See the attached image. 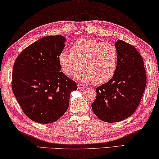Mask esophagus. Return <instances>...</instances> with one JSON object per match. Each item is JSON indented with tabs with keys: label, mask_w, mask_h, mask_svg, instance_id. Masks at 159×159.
Masks as SVG:
<instances>
[{
	"label": "esophagus",
	"mask_w": 159,
	"mask_h": 159,
	"mask_svg": "<svg viewBox=\"0 0 159 159\" xmlns=\"http://www.w3.org/2000/svg\"><path fill=\"white\" fill-rule=\"evenodd\" d=\"M77 88H78V89H80V90H84L86 88V86L81 84H77Z\"/></svg>",
	"instance_id": "obj_1"
}]
</instances>
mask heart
Segmentation results:
<instances>
[{"mask_svg":"<svg viewBox=\"0 0 159 159\" xmlns=\"http://www.w3.org/2000/svg\"><path fill=\"white\" fill-rule=\"evenodd\" d=\"M118 54L113 44L90 39H79L72 44L70 52L62 51L58 55L61 70L68 77L84 70L76 78L83 82L94 81L98 84L108 82L115 75Z\"/></svg>","mask_w":159,"mask_h":159,"instance_id":"obj_1","label":"heart"}]
</instances>
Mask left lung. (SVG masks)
Returning <instances> with one entry per match:
<instances>
[{
	"label": "left lung",
	"mask_w": 159,
	"mask_h": 159,
	"mask_svg": "<svg viewBox=\"0 0 159 159\" xmlns=\"http://www.w3.org/2000/svg\"><path fill=\"white\" fill-rule=\"evenodd\" d=\"M118 67L114 76L97 88L93 112L107 123L122 121L131 116L139 106L147 84L141 55L133 46L118 39Z\"/></svg>",
	"instance_id": "1"
}]
</instances>
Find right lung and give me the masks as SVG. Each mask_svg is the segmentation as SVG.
<instances>
[{"label":"right lung","mask_w":159,"mask_h":159,"mask_svg":"<svg viewBox=\"0 0 159 159\" xmlns=\"http://www.w3.org/2000/svg\"><path fill=\"white\" fill-rule=\"evenodd\" d=\"M63 36H47L25 48L15 60L12 89L24 113L39 123H52L69 106L76 82L61 72L58 55L63 50Z\"/></svg>","instance_id":"right-lung-1"}]
</instances>
